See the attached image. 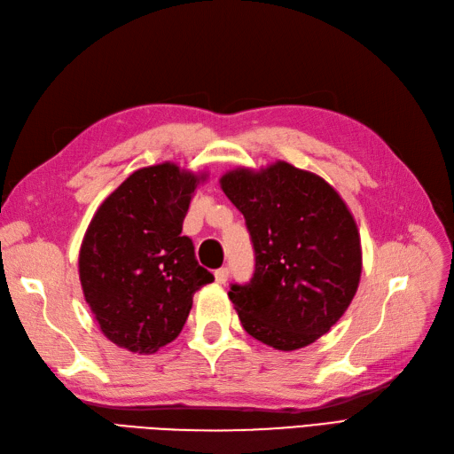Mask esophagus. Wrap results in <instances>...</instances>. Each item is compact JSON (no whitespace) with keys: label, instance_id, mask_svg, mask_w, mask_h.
I'll return each instance as SVG.
<instances>
[{"label":"esophagus","instance_id":"1","mask_svg":"<svg viewBox=\"0 0 454 454\" xmlns=\"http://www.w3.org/2000/svg\"><path fill=\"white\" fill-rule=\"evenodd\" d=\"M214 277H215V282H217V284H225L227 278H229V269H227V267L217 269V270L214 272Z\"/></svg>","mask_w":454,"mask_h":454}]
</instances>
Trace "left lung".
Returning <instances> with one entry per match:
<instances>
[{"label": "left lung", "mask_w": 454, "mask_h": 454, "mask_svg": "<svg viewBox=\"0 0 454 454\" xmlns=\"http://www.w3.org/2000/svg\"><path fill=\"white\" fill-rule=\"evenodd\" d=\"M223 193L250 231L255 270L231 284L242 327L277 350L303 348L327 333L358 290L360 232L324 177L277 160L222 176Z\"/></svg>", "instance_id": "1"}]
</instances>
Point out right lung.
Wrapping results in <instances>:
<instances>
[{
    "label": "right lung",
    "instance_id": "right-lung-1",
    "mask_svg": "<svg viewBox=\"0 0 454 454\" xmlns=\"http://www.w3.org/2000/svg\"><path fill=\"white\" fill-rule=\"evenodd\" d=\"M204 174L174 162L130 174L96 210L79 250V280L102 333L117 347L153 354L177 335L193 295L214 282L182 237Z\"/></svg>",
    "mask_w": 454,
    "mask_h": 454
}]
</instances>
